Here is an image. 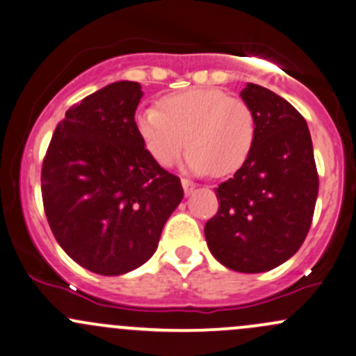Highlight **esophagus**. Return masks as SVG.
<instances>
[{
	"mask_svg": "<svg viewBox=\"0 0 356 356\" xmlns=\"http://www.w3.org/2000/svg\"><path fill=\"white\" fill-rule=\"evenodd\" d=\"M182 188H184V193L186 194H191L196 188V184H194L193 181H189V179H182Z\"/></svg>",
	"mask_w": 356,
	"mask_h": 356,
	"instance_id": "obj_1",
	"label": "esophagus"
}]
</instances>
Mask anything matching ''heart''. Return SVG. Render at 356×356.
Listing matches in <instances>:
<instances>
[{
	"label": "heart",
	"mask_w": 356,
	"mask_h": 356,
	"mask_svg": "<svg viewBox=\"0 0 356 356\" xmlns=\"http://www.w3.org/2000/svg\"><path fill=\"white\" fill-rule=\"evenodd\" d=\"M145 148L162 167L174 165L184 147L186 165L215 175L237 172L252 153L257 121L252 107L220 88H191L163 97L138 114Z\"/></svg>",
	"instance_id": "obj_1"
}]
</instances>
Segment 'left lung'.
Wrapping results in <instances>:
<instances>
[{"label":"left lung","mask_w":356,"mask_h":356,"mask_svg":"<svg viewBox=\"0 0 356 356\" xmlns=\"http://www.w3.org/2000/svg\"><path fill=\"white\" fill-rule=\"evenodd\" d=\"M241 95L256 114V143L234 177L215 189L220 207L204 225V237L223 266L263 273L304 244L319 175L304 115L259 85L249 83Z\"/></svg>","instance_id":"8db88e82"}]
</instances>
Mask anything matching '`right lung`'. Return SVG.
<instances>
[{"mask_svg": "<svg viewBox=\"0 0 356 356\" xmlns=\"http://www.w3.org/2000/svg\"><path fill=\"white\" fill-rule=\"evenodd\" d=\"M136 81H115L66 111L42 162V203L66 254L104 276L147 263L181 203V179L149 156L134 121Z\"/></svg>", "mask_w": 356, "mask_h": 356, "instance_id": "obj_1", "label": "right lung"}]
</instances>
